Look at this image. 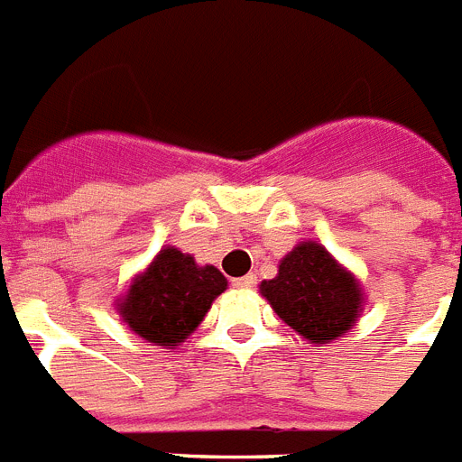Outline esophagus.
<instances>
[{
	"label": "esophagus",
	"instance_id": "34e87169",
	"mask_svg": "<svg viewBox=\"0 0 462 462\" xmlns=\"http://www.w3.org/2000/svg\"><path fill=\"white\" fill-rule=\"evenodd\" d=\"M254 283H257V276H253V273L234 278V288H238V291H250V288H254Z\"/></svg>",
	"mask_w": 462,
	"mask_h": 462
}]
</instances>
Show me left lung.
<instances>
[{
    "label": "left lung",
    "instance_id": "8db88e82",
    "mask_svg": "<svg viewBox=\"0 0 462 462\" xmlns=\"http://www.w3.org/2000/svg\"><path fill=\"white\" fill-rule=\"evenodd\" d=\"M259 292L281 321L314 345H328L352 330L364 307L359 281L316 240H304L278 264V276Z\"/></svg>",
    "mask_w": 462,
    "mask_h": 462
}]
</instances>
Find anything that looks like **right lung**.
<instances>
[{
  "label": "right lung",
  "mask_w": 462,
  "mask_h": 462,
  "mask_svg": "<svg viewBox=\"0 0 462 462\" xmlns=\"http://www.w3.org/2000/svg\"><path fill=\"white\" fill-rule=\"evenodd\" d=\"M226 278L217 266H198L177 247H162L117 300V314L139 337L165 349L184 342L205 319Z\"/></svg>",
  "instance_id": "add662e5"
}]
</instances>
